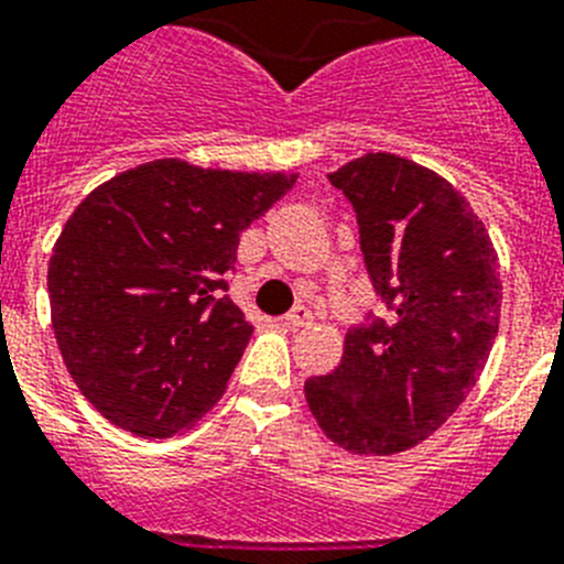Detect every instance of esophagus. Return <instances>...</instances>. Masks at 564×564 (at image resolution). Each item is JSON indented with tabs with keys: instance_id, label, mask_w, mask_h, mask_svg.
I'll return each instance as SVG.
<instances>
[{
	"instance_id": "obj_1",
	"label": "esophagus",
	"mask_w": 564,
	"mask_h": 564,
	"mask_svg": "<svg viewBox=\"0 0 564 564\" xmlns=\"http://www.w3.org/2000/svg\"><path fill=\"white\" fill-rule=\"evenodd\" d=\"M283 324L290 326V329H301V326H310L312 324V312L306 306H295L290 315H283Z\"/></svg>"
}]
</instances>
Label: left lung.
Instances as JSON below:
<instances>
[{
  "label": "left lung",
  "mask_w": 564,
  "mask_h": 564,
  "mask_svg": "<svg viewBox=\"0 0 564 564\" xmlns=\"http://www.w3.org/2000/svg\"><path fill=\"white\" fill-rule=\"evenodd\" d=\"M329 183L352 203L392 315L349 329L338 367L304 384L306 404L338 447L392 456L433 435L479 381L499 333L496 249L453 183L413 160L364 154Z\"/></svg>",
  "instance_id": "8db88e82"
}]
</instances>
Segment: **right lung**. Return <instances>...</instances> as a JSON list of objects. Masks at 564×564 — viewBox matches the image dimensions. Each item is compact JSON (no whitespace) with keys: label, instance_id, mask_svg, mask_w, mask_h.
<instances>
[{"label":"right lung","instance_id":"1","mask_svg":"<svg viewBox=\"0 0 564 564\" xmlns=\"http://www.w3.org/2000/svg\"><path fill=\"white\" fill-rule=\"evenodd\" d=\"M297 174L226 172L165 158L94 188L54 243L51 324L97 413L169 438L226 392L252 324L220 292L243 229Z\"/></svg>","mask_w":564,"mask_h":564}]
</instances>
